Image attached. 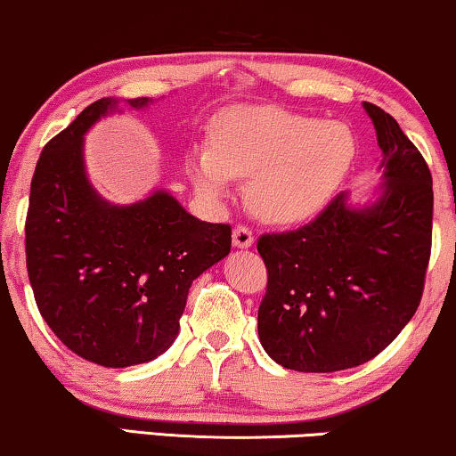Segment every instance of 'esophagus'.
Masks as SVG:
<instances>
[{
    "instance_id": "obj_1",
    "label": "esophagus",
    "mask_w": 456,
    "mask_h": 456,
    "mask_svg": "<svg viewBox=\"0 0 456 456\" xmlns=\"http://www.w3.org/2000/svg\"><path fill=\"white\" fill-rule=\"evenodd\" d=\"M253 242H255V236L247 226H236L234 228L232 245L236 248H248V247H253Z\"/></svg>"
}]
</instances>
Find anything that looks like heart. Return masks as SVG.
<instances>
[{"instance_id": "heart-1", "label": "heart", "mask_w": 456, "mask_h": 456, "mask_svg": "<svg viewBox=\"0 0 456 456\" xmlns=\"http://www.w3.org/2000/svg\"><path fill=\"white\" fill-rule=\"evenodd\" d=\"M357 141L342 122L276 108H240L216 124L214 142L189 151V176L209 201L248 178L247 203L270 224H298L326 205L351 170Z\"/></svg>"}]
</instances>
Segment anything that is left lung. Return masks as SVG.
Returning a JSON list of instances; mask_svg holds the SVG:
<instances>
[{
  "instance_id": "1",
  "label": "left lung",
  "mask_w": 456,
  "mask_h": 456,
  "mask_svg": "<svg viewBox=\"0 0 456 456\" xmlns=\"http://www.w3.org/2000/svg\"><path fill=\"white\" fill-rule=\"evenodd\" d=\"M382 183L363 205L340 192L314 222L264 234L261 346L286 370L328 373L384 351L419 307L432 248L434 191L426 159L373 103Z\"/></svg>"
}]
</instances>
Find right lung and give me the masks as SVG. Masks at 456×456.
<instances>
[{
	"instance_id": "right-lung-1",
	"label": "right lung",
	"mask_w": 456,
	"mask_h": 456,
	"mask_svg": "<svg viewBox=\"0 0 456 456\" xmlns=\"http://www.w3.org/2000/svg\"><path fill=\"white\" fill-rule=\"evenodd\" d=\"M103 97L53 136L37 161L27 214V270L37 307L78 357L147 363L172 346L192 280L230 253L228 224L191 216L164 189L110 203L86 176L85 134L114 114ZM153 99H126L145 110Z\"/></svg>"
}]
</instances>
